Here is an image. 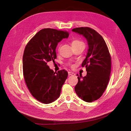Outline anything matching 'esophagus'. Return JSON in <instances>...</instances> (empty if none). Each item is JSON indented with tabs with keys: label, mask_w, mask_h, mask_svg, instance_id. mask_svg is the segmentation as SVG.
Returning a JSON list of instances; mask_svg holds the SVG:
<instances>
[{
	"label": "esophagus",
	"mask_w": 131,
	"mask_h": 131,
	"mask_svg": "<svg viewBox=\"0 0 131 131\" xmlns=\"http://www.w3.org/2000/svg\"><path fill=\"white\" fill-rule=\"evenodd\" d=\"M68 75L69 76H70V75H75V74L74 73H73V72H68Z\"/></svg>",
	"instance_id": "1"
}]
</instances>
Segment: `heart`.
Wrapping results in <instances>:
<instances>
[{"mask_svg": "<svg viewBox=\"0 0 131 131\" xmlns=\"http://www.w3.org/2000/svg\"><path fill=\"white\" fill-rule=\"evenodd\" d=\"M71 45H72V47L79 46H82V45L84 46L83 42H82V41L78 40V39H74L73 40H72V41L71 42Z\"/></svg>", "mask_w": 131, "mask_h": 131, "instance_id": "b5f03b06", "label": "heart"}]
</instances>
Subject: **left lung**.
<instances>
[{
  "label": "left lung",
  "instance_id": "obj_1",
  "mask_svg": "<svg viewBox=\"0 0 131 131\" xmlns=\"http://www.w3.org/2000/svg\"><path fill=\"white\" fill-rule=\"evenodd\" d=\"M72 31L84 37L88 50L82 64L85 66L87 75L78 76L75 91L78 96L86 102L101 97L107 88L111 70V57L106 43L96 31L89 27H78Z\"/></svg>",
  "mask_w": 131,
  "mask_h": 131
}]
</instances>
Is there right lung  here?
<instances>
[{"mask_svg": "<svg viewBox=\"0 0 131 131\" xmlns=\"http://www.w3.org/2000/svg\"><path fill=\"white\" fill-rule=\"evenodd\" d=\"M66 31L45 28L39 31L26 45L23 58L24 79L33 96L38 101L49 104L59 96L67 78L64 69L55 73L47 64L56 58L58 43L67 38Z\"/></svg>", "mask_w": 131, "mask_h": 131, "instance_id": "add662e5", "label": "right lung"}]
</instances>
